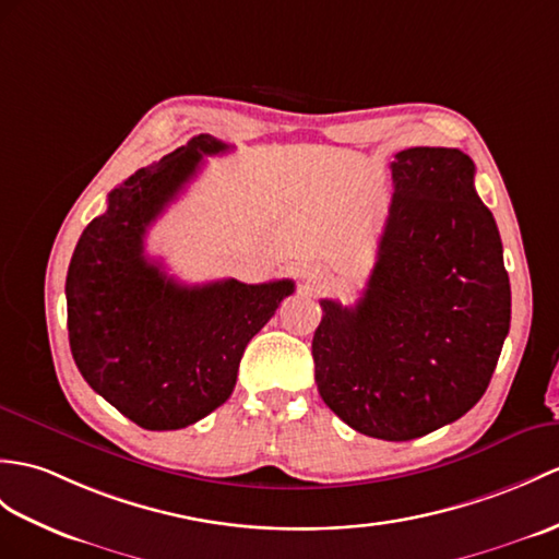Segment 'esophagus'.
<instances>
[{
	"label": "esophagus",
	"mask_w": 559,
	"mask_h": 559,
	"mask_svg": "<svg viewBox=\"0 0 559 559\" xmlns=\"http://www.w3.org/2000/svg\"><path fill=\"white\" fill-rule=\"evenodd\" d=\"M302 278H305V283L309 285L311 290H321V288H326V285L331 283V274L323 266H317V264H311V266H305L302 269Z\"/></svg>",
	"instance_id": "obj_1"
}]
</instances>
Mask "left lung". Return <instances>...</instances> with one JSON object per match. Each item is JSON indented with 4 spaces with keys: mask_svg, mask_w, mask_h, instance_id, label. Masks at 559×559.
<instances>
[{
    "mask_svg": "<svg viewBox=\"0 0 559 559\" xmlns=\"http://www.w3.org/2000/svg\"><path fill=\"white\" fill-rule=\"evenodd\" d=\"M393 202L355 307L321 300L319 395L355 431L412 440L457 421L510 333V276L474 162L452 147L395 154Z\"/></svg>",
    "mask_w": 559,
    "mask_h": 559,
    "instance_id": "left-lung-1",
    "label": "left lung"
}]
</instances>
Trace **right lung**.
Returning <instances> with one entry per match:
<instances>
[{
  "label": "right lung",
  "instance_id": "obj_1",
  "mask_svg": "<svg viewBox=\"0 0 559 559\" xmlns=\"http://www.w3.org/2000/svg\"><path fill=\"white\" fill-rule=\"evenodd\" d=\"M226 142L194 135L109 192L78 240L69 343L87 385L147 431H176L224 405L245 347L293 295L290 278L183 285L145 254L147 228Z\"/></svg>",
  "mask_w": 559,
  "mask_h": 559
}]
</instances>
